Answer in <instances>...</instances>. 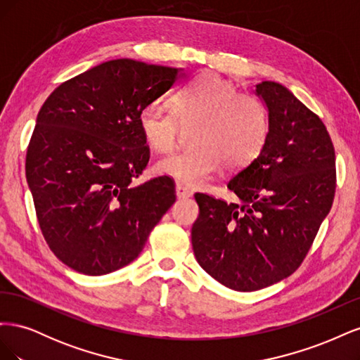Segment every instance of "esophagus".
Segmentation results:
<instances>
[{
  "instance_id": "esophagus-1",
  "label": "esophagus",
  "mask_w": 360,
  "mask_h": 360,
  "mask_svg": "<svg viewBox=\"0 0 360 360\" xmlns=\"http://www.w3.org/2000/svg\"><path fill=\"white\" fill-rule=\"evenodd\" d=\"M176 195H177V198H180V200L191 198L192 197V191L189 188L184 186V184L177 183L176 184Z\"/></svg>"
}]
</instances>
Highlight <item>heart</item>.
<instances>
[{"label":"heart","instance_id":"obj_1","mask_svg":"<svg viewBox=\"0 0 360 360\" xmlns=\"http://www.w3.org/2000/svg\"><path fill=\"white\" fill-rule=\"evenodd\" d=\"M138 123L146 143L156 151H169L181 127H192L193 148L171 153L156 169L184 184H200L222 165L240 169L263 151L270 134V115L257 96L240 94L237 86L217 73H202L184 84L172 108L147 103Z\"/></svg>","mask_w":360,"mask_h":360}]
</instances>
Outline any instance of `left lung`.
<instances>
[{"instance_id":"1","label":"left lung","mask_w":360,"mask_h":360,"mask_svg":"<svg viewBox=\"0 0 360 360\" xmlns=\"http://www.w3.org/2000/svg\"><path fill=\"white\" fill-rule=\"evenodd\" d=\"M255 94L269 110L270 134L259 156L228 181L243 205L195 193V258L236 291L274 285L300 266L336 188L335 148L320 117L278 82L257 84Z\"/></svg>"}]
</instances>
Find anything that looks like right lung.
<instances>
[{
    "label": "right lung",
    "mask_w": 360,
    "mask_h": 360,
    "mask_svg": "<svg viewBox=\"0 0 360 360\" xmlns=\"http://www.w3.org/2000/svg\"><path fill=\"white\" fill-rule=\"evenodd\" d=\"M183 76L111 60L63 82L40 108L25 176L43 237L70 269L101 276L132 263L176 202L167 176L132 181L150 158L139 112Z\"/></svg>",
    "instance_id": "obj_1"
}]
</instances>
